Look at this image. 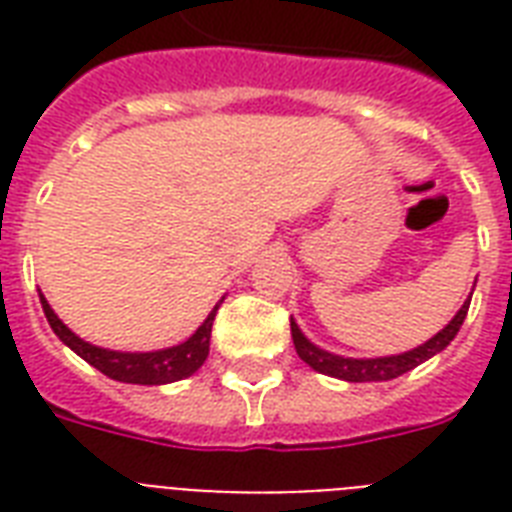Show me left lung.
<instances>
[{"label": "left lung", "instance_id": "1", "mask_svg": "<svg viewBox=\"0 0 512 512\" xmlns=\"http://www.w3.org/2000/svg\"><path fill=\"white\" fill-rule=\"evenodd\" d=\"M473 297V292H470ZM470 297L462 303V308L457 311L449 324H446L438 335L430 337L428 342H422L414 350H406V353H398V356H382V358H342L329 353V350H321L319 345H313L308 337L300 332V327L295 324V319H289V327H292V340H295L297 356L303 358L305 364L316 369L321 374H329V377H337V380H348V382H382V380H393V377H401L404 372L420 366L422 361H428L436 353L449 345V342L457 337L460 332L462 321L468 316L470 308Z\"/></svg>", "mask_w": 512, "mask_h": 512}]
</instances>
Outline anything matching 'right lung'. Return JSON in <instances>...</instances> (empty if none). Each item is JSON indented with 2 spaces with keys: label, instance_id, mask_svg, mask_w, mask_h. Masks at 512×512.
Masks as SVG:
<instances>
[{
  "label": "right lung",
  "instance_id": "1",
  "mask_svg": "<svg viewBox=\"0 0 512 512\" xmlns=\"http://www.w3.org/2000/svg\"><path fill=\"white\" fill-rule=\"evenodd\" d=\"M39 300H42L44 316L50 321L52 332L60 337V342H66L76 356H82L87 364L95 366L98 372H103L106 377H111V380L132 382V385H167V382L191 377V374L207 361L212 321H215L217 308L223 303V300H220V303L209 311L204 324H201L188 340L180 342V345H172V348L164 350H151V353H122V350L98 348V345H90V342H84L82 337H76L74 332L55 316V311H52L50 303L44 300V295H39Z\"/></svg>",
  "mask_w": 512,
  "mask_h": 512
}]
</instances>
